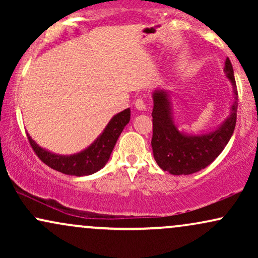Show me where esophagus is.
<instances>
[{
    "label": "esophagus",
    "instance_id": "1",
    "mask_svg": "<svg viewBox=\"0 0 258 258\" xmlns=\"http://www.w3.org/2000/svg\"><path fill=\"white\" fill-rule=\"evenodd\" d=\"M135 106H136V109H138V110H146V109H147L146 102H144V99H143V98H138V99H136V102H135Z\"/></svg>",
    "mask_w": 258,
    "mask_h": 258
}]
</instances>
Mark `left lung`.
Here are the masks:
<instances>
[{
	"instance_id": "obj_1",
	"label": "left lung",
	"mask_w": 258,
	"mask_h": 258,
	"mask_svg": "<svg viewBox=\"0 0 258 258\" xmlns=\"http://www.w3.org/2000/svg\"><path fill=\"white\" fill-rule=\"evenodd\" d=\"M224 73L233 85L232 110L221 127L205 135L188 136L180 132L171 115L170 94L165 90L154 92L152 147L154 159L164 171L176 176L195 173L209 166L223 152L235 128L238 111V90L229 58L226 59Z\"/></svg>"
}]
</instances>
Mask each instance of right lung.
<instances>
[{
  "label": "right lung",
  "mask_w": 258,
  "mask_h": 258,
  "mask_svg": "<svg viewBox=\"0 0 258 258\" xmlns=\"http://www.w3.org/2000/svg\"><path fill=\"white\" fill-rule=\"evenodd\" d=\"M131 119V110L125 109L109 121L108 126L87 149L74 155H55L42 149L28 135L29 143L40 160L53 170L72 176H88L99 171L108 162L117 138Z\"/></svg>",
  "instance_id": "obj_1"
}]
</instances>
